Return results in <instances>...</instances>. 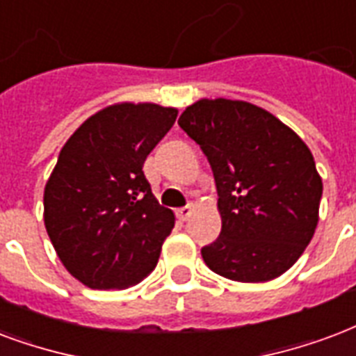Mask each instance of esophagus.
I'll return each mask as SVG.
<instances>
[{"label": "esophagus", "instance_id": "obj_1", "mask_svg": "<svg viewBox=\"0 0 356 356\" xmlns=\"http://www.w3.org/2000/svg\"><path fill=\"white\" fill-rule=\"evenodd\" d=\"M192 213H194V205H186V207H181L177 209V216L179 220H188L190 216H192Z\"/></svg>", "mask_w": 356, "mask_h": 356}]
</instances>
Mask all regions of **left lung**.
<instances>
[{
	"label": "left lung",
	"instance_id": "1",
	"mask_svg": "<svg viewBox=\"0 0 356 356\" xmlns=\"http://www.w3.org/2000/svg\"><path fill=\"white\" fill-rule=\"evenodd\" d=\"M213 168L220 237L202 248L213 273L268 282L295 265L319 220L323 183L316 162L287 124L259 106L202 99L179 118Z\"/></svg>",
	"mask_w": 356,
	"mask_h": 356
}]
</instances>
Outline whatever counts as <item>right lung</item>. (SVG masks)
Masks as SVG:
<instances>
[{
    "instance_id": "add662e5",
    "label": "right lung",
    "mask_w": 356,
    "mask_h": 356,
    "mask_svg": "<svg viewBox=\"0 0 356 356\" xmlns=\"http://www.w3.org/2000/svg\"><path fill=\"white\" fill-rule=\"evenodd\" d=\"M177 119L175 108L119 102L76 129L44 186V226L56 254L91 289L147 278L175 214L162 207L143 162Z\"/></svg>"
}]
</instances>
